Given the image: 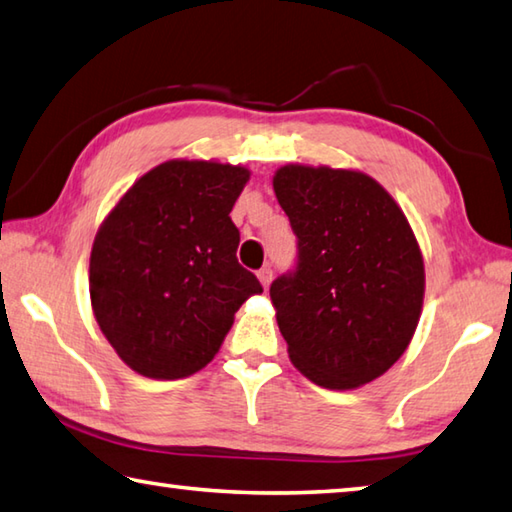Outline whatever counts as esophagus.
<instances>
[{
    "label": "esophagus",
    "instance_id": "esophagus-1",
    "mask_svg": "<svg viewBox=\"0 0 512 512\" xmlns=\"http://www.w3.org/2000/svg\"><path fill=\"white\" fill-rule=\"evenodd\" d=\"M257 277H259V282H262V286L264 288H268V286H271V280H273V268L271 266H262V268H259V271H257Z\"/></svg>",
    "mask_w": 512,
    "mask_h": 512
}]
</instances>
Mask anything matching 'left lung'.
<instances>
[{
    "label": "left lung",
    "mask_w": 512,
    "mask_h": 512,
    "mask_svg": "<svg viewBox=\"0 0 512 512\" xmlns=\"http://www.w3.org/2000/svg\"><path fill=\"white\" fill-rule=\"evenodd\" d=\"M273 190L297 237L295 271L271 284L288 358L320 387L371 383L403 356L423 309L407 217L356 170L284 165Z\"/></svg>",
    "instance_id": "8db88e82"
}]
</instances>
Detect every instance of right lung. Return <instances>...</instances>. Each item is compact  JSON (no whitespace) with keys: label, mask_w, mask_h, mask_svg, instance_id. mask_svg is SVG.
Here are the masks:
<instances>
[{"label":"right lung","mask_w":512,"mask_h":512,"mask_svg":"<svg viewBox=\"0 0 512 512\" xmlns=\"http://www.w3.org/2000/svg\"><path fill=\"white\" fill-rule=\"evenodd\" d=\"M250 172L167 161L143 174L96 232L89 293L100 331L136 374L192 376L215 358L235 313L264 288L237 262L230 210Z\"/></svg>","instance_id":"1"}]
</instances>
